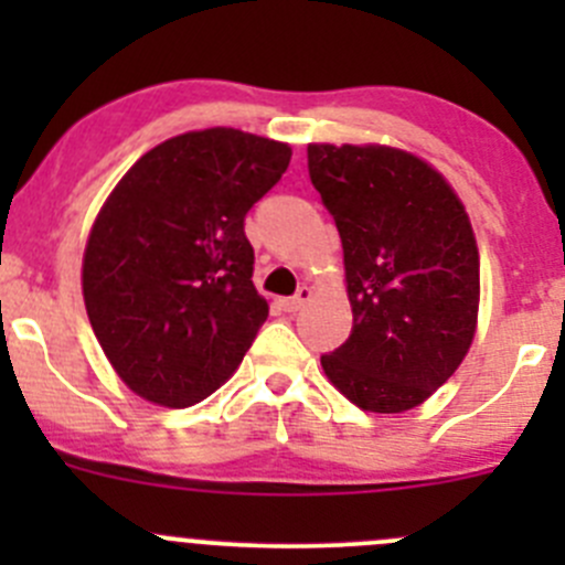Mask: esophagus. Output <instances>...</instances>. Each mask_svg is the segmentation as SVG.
Masks as SVG:
<instances>
[{
  "label": "esophagus",
  "mask_w": 565,
  "mask_h": 565,
  "mask_svg": "<svg viewBox=\"0 0 565 565\" xmlns=\"http://www.w3.org/2000/svg\"><path fill=\"white\" fill-rule=\"evenodd\" d=\"M311 298H315V289H311V287H300L295 298H284V300H281V309L289 311V315H295V311L303 309V306L309 303Z\"/></svg>",
  "instance_id": "obj_1"
}]
</instances>
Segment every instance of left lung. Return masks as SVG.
<instances>
[{
    "label": "left lung",
    "instance_id": "1",
    "mask_svg": "<svg viewBox=\"0 0 565 565\" xmlns=\"http://www.w3.org/2000/svg\"><path fill=\"white\" fill-rule=\"evenodd\" d=\"M309 174L344 248L352 333L324 377L366 413L424 404L465 361L481 259L470 215L424 158L388 145H309Z\"/></svg>",
    "mask_w": 565,
    "mask_h": 565
}]
</instances>
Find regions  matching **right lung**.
I'll return each instance as SVG.
<instances>
[{"label": "right lung", "instance_id": "1", "mask_svg": "<svg viewBox=\"0 0 565 565\" xmlns=\"http://www.w3.org/2000/svg\"><path fill=\"white\" fill-rule=\"evenodd\" d=\"M289 158V145L246 130H188L145 152L108 193L82 292L104 355L136 396L191 407L243 363L267 319L243 221Z\"/></svg>", "mask_w": 565, "mask_h": 565}]
</instances>
